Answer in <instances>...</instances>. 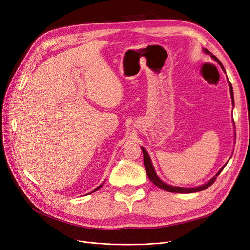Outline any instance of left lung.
<instances>
[{"mask_svg":"<svg viewBox=\"0 0 250 250\" xmlns=\"http://www.w3.org/2000/svg\"><path fill=\"white\" fill-rule=\"evenodd\" d=\"M203 51H204L206 54H209L210 57L213 59L215 62H218L219 66L221 67V69H223V71L226 73V70L223 66V63L220 62V61L215 57V55L212 54L208 49L206 48H203ZM229 81V79H228ZM229 92H230V98H232V104L234 105V92H233V86L232 84H230V82L229 81ZM141 149H142V152H143V161H144V166H145V170H146V174L147 176L149 177L150 181L154 184V186H156L158 188L166 190V191H170V192H179V193H190V192H197V191H201V190H204L206 188H208L210 186H212L213 184V182L215 181L216 177L218 176V175L221 173V171L224 170V168L226 167V165L228 164V162L223 166V168H221L213 177H212L208 182L202 184V186L200 187H197V188H180V187H173V186H170V184L164 182L159 176L158 174H156L154 168H153V165H152V162H151V159L150 156L148 154V152H147L145 150L144 147L141 146Z\"/></svg>","mask_w":250,"mask_h":250,"instance_id":"obj_1","label":"left lung"}]
</instances>
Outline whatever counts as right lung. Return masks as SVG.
I'll return each mask as SVG.
<instances>
[{"mask_svg": "<svg viewBox=\"0 0 250 250\" xmlns=\"http://www.w3.org/2000/svg\"><path fill=\"white\" fill-rule=\"evenodd\" d=\"M103 184H104V182H103V183H102V184H100V186H99V187H98V188H97L96 189H94V190H92L91 192H88V195H89V193H92V192H95V191H97L98 189H100V188H101L102 187H103Z\"/></svg>", "mask_w": 250, "mask_h": 250, "instance_id": "add662e5", "label": "right lung"}]
</instances>
